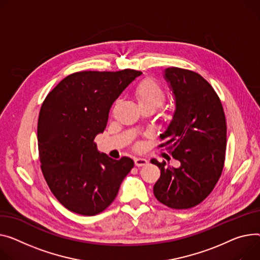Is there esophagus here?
<instances>
[{
	"mask_svg": "<svg viewBox=\"0 0 260 260\" xmlns=\"http://www.w3.org/2000/svg\"><path fill=\"white\" fill-rule=\"evenodd\" d=\"M147 160L146 159H142V158H135V165L137 167H142L147 165Z\"/></svg>",
	"mask_w": 260,
	"mask_h": 260,
	"instance_id": "obj_1",
	"label": "esophagus"
}]
</instances>
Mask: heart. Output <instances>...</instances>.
Returning <instances> with one entry per match:
<instances>
[{
  "label": "heart",
  "mask_w": 260,
  "mask_h": 260,
  "mask_svg": "<svg viewBox=\"0 0 260 260\" xmlns=\"http://www.w3.org/2000/svg\"><path fill=\"white\" fill-rule=\"evenodd\" d=\"M135 98L140 109H159L166 99L163 86L152 78H146L138 83L134 91Z\"/></svg>",
  "instance_id": "1"
}]
</instances>
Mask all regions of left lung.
I'll return each instance as SVG.
<instances>
[{
	"instance_id": "1",
	"label": "left lung",
	"mask_w": 260,
	"mask_h": 260,
	"mask_svg": "<svg viewBox=\"0 0 260 260\" xmlns=\"http://www.w3.org/2000/svg\"><path fill=\"white\" fill-rule=\"evenodd\" d=\"M164 78L176 99L172 120L160 136L179 168L151 163L161 170L153 186L157 200L172 209H189L202 203L215 187L223 168L227 124L219 97L200 74L171 67Z\"/></svg>"
}]
</instances>
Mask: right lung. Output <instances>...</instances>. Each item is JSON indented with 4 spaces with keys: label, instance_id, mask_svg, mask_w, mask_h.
Masks as SVG:
<instances>
[{
    "label": "right lung",
    "instance_id": "obj_1",
    "mask_svg": "<svg viewBox=\"0 0 260 260\" xmlns=\"http://www.w3.org/2000/svg\"><path fill=\"white\" fill-rule=\"evenodd\" d=\"M142 72L82 71L63 78L44 100L38 144L44 178L68 210L96 215L113 203L134 167L127 157L114 160L97 150L113 102Z\"/></svg>",
    "mask_w": 260,
    "mask_h": 260
}]
</instances>
